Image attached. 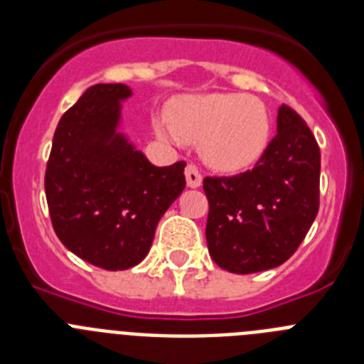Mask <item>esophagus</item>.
Returning a JSON list of instances; mask_svg holds the SVG:
<instances>
[{"instance_id": "1", "label": "esophagus", "mask_w": 364, "mask_h": 364, "mask_svg": "<svg viewBox=\"0 0 364 364\" xmlns=\"http://www.w3.org/2000/svg\"><path fill=\"white\" fill-rule=\"evenodd\" d=\"M186 182H188V188H191V189L200 188L202 186L200 171H198L197 167L193 166V164H189V166L186 167Z\"/></svg>"}]
</instances>
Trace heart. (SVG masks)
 Listing matches in <instances>:
<instances>
[{
	"label": "heart",
	"mask_w": 364,
	"mask_h": 364,
	"mask_svg": "<svg viewBox=\"0 0 364 364\" xmlns=\"http://www.w3.org/2000/svg\"><path fill=\"white\" fill-rule=\"evenodd\" d=\"M153 127L166 142H198L204 162L222 173L244 171L259 162L272 134L264 102L237 92L182 96L173 102L171 122L159 117Z\"/></svg>",
	"instance_id": "obj_1"
}]
</instances>
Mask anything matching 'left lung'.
Instances as JSON below:
<instances>
[{
  "mask_svg": "<svg viewBox=\"0 0 364 364\" xmlns=\"http://www.w3.org/2000/svg\"><path fill=\"white\" fill-rule=\"evenodd\" d=\"M321 151L310 127L281 105L277 134L252 171L205 176V240L231 273H257L290 259L319 211Z\"/></svg>",
  "mask_w": 364,
  "mask_h": 364,
  "instance_id": "left-lung-1",
  "label": "left lung"
}]
</instances>
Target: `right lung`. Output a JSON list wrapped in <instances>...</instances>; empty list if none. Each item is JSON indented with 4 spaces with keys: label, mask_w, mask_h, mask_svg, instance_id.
<instances>
[{
    "label": "right lung",
    "mask_w": 364,
    "mask_h": 364,
    "mask_svg": "<svg viewBox=\"0 0 364 364\" xmlns=\"http://www.w3.org/2000/svg\"><path fill=\"white\" fill-rule=\"evenodd\" d=\"M131 96L124 83L89 87L58 124L45 171L58 239L109 272L146 259L159 220L186 188V162L153 166L122 133Z\"/></svg>",
    "instance_id": "add662e5"
}]
</instances>
